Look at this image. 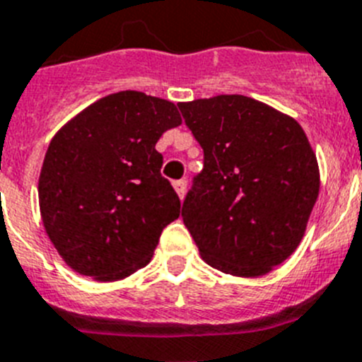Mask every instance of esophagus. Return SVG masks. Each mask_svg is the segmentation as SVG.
<instances>
[{
    "label": "esophagus",
    "instance_id": "obj_1",
    "mask_svg": "<svg viewBox=\"0 0 362 362\" xmlns=\"http://www.w3.org/2000/svg\"><path fill=\"white\" fill-rule=\"evenodd\" d=\"M173 187H175V191H177V193H178V197H180V199H184L185 187H187V182H185V180L173 182Z\"/></svg>",
    "mask_w": 362,
    "mask_h": 362
}]
</instances>
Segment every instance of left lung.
<instances>
[{"label":"left lung","instance_id":"obj_1","mask_svg":"<svg viewBox=\"0 0 362 362\" xmlns=\"http://www.w3.org/2000/svg\"><path fill=\"white\" fill-rule=\"evenodd\" d=\"M204 149L182 218L211 268L260 276L297 250L319 197L303 127L242 94L178 103Z\"/></svg>","mask_w":362,"mask_h":362}]
</instances>
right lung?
<instances>
[{"mask_svg":"<svg viewBox=\"0 0 362 362\" xmlns=\"http://www.w3.org/2000/svg\"><path fill=\"white\" fill-rule=\"evenodd\" d=\"M177 105L138 90L94 102L50 140L37 182L50 242L74 272L118 281L147 266L180 199L155 149Z\"/></svg>","mask_w":362,"mask_h":362,"instance_id":"obj_1","label":"right lung"}]
</instances>
